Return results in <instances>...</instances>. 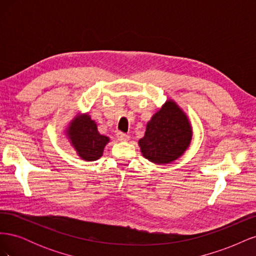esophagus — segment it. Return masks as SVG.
I'll use <instances>...</instances> for the list:
<instances>
[{
	"mask_svg": "<svg viewBox=\"0 0 256 256\" xmlns=\"http://www.w3.org/2000/svg\"><path fill=\"white\" fill-rule=\"evenodd\" d=\"M118 138L120 141H128L129 140V136L126 134H122V132H118Z\"/></svg>",
	"mask_w": 256,
	"mask_h": 256,
	"instance_id": "esophagus-1",
	"label": "esophagus"
}]
</instances>
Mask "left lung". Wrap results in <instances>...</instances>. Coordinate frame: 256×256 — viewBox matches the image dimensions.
<instances>
[{
  "label": "left lung",
  "instance_id": "obj_1",
  "mask_svg": "<svg viewBox=\"0 0 256 256\" xmlns=\"http://www.w3.org/2000/svg\"><path fill=\"white\" fill-rule=\"evenodd\" d=\"M192 134L188 116L174 100L168 99L147 122L138 146L147 160L168 164L182 157L189 148Z\"/></svg>",
  "mask_w": 256,
  "mask_h": 256
}]
</instances>
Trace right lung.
Returning <instances> with one entry per match:
<instances>
[{
    "label": "right lung",
    "mask_w": 256,
    "mask_h": 256,
    "mask_svg": "<svg viewBox=\"0 0 256 256\" xmlns=\"http://www.w3.org/2000/svg\"><path fill=\"white\" fill-rule=\"evenodd\" d=\"M66 136L78 156L85 161H95L102 156L104 146L110 138L98 132L95 120L85 113L70 122L66 128Z\"/></svg>",
    "instance_id": "obj_1"
}]
</instances>
